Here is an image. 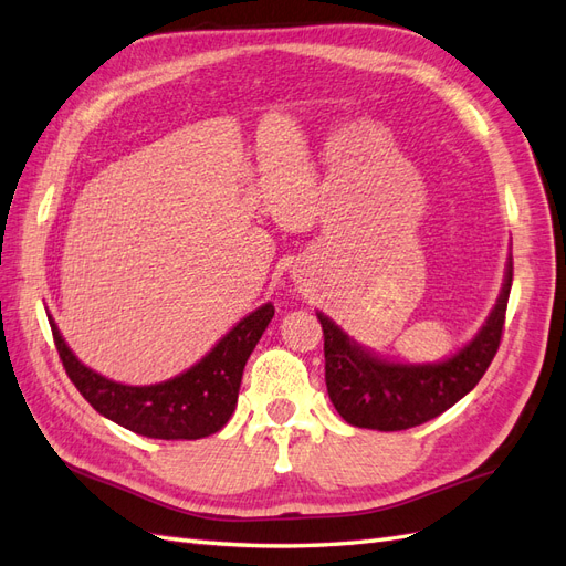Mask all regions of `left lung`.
Wrapping results in <instances>:
<instances>
[{"instance_id":"left-lung-1","label":"left lung","mask_w":566,"mask_h":566,"mask_svg":"<svg viewBox=\"0 0 566 566\" xmlns=\"http://www.w3.org/2000/svg\"><path fill=\"white\" fill-rule=\"evenodd\" d=\"M512 289V258L495 308L478 335L440 364H395L356 344L327 315L317 313L325 335L327 395L346 423L370 430H407L440 416L483 378L502 339Z\"/></svg>"}]
</instances>
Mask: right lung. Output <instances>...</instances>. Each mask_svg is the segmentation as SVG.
Listing matches in <instances>:
<instances>
[{"mask_svg":"<svg viewBox=\"0 0 566 566\" xmlns=\"http://www.w3.org/2000/svg\"><path fill=\"white\" fill-rule=\"evenodd\" d=\"M274 315L272 303L231 327L196 366L157 385H122L83 366L48 315L71 382L91 407L117 426L155 440H200L222 430L237 409L243 366Z\"/></svg>","mask_w":566,"mask_h":566,"instance_id":"add662e5","label":"right lung"}]
</instances>
